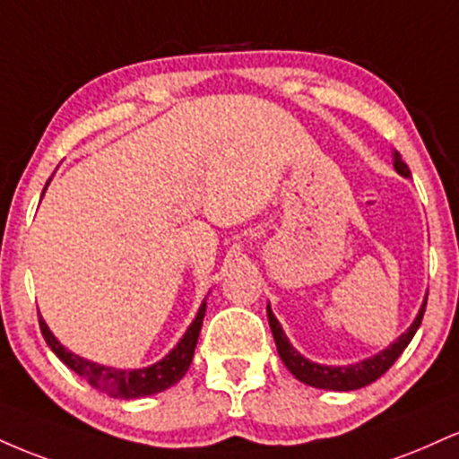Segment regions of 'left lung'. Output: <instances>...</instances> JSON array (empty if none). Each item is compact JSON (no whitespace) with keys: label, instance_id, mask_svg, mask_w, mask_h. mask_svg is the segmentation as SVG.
<instances>
[{"label":"left lung","instance_id":"8db88e82","mask_svg":"<svg viewBox=\"0 0 459 459\" xmlns=\"http://www.w3.org/2000/svg\"><path fill=\"white\" fill-rule=\"evenodd\" d=\"M393 160H394V170H397L402 177H410L408 166H405L402 155H399L397 151H394ZM425 307H428V296H425L423 307H420L419 315H416V319L412 321V325H410L408 332H403L393 345H388L386 350L380 351V354L347 367L317 365V362H310L308 358L299 354L296 347L289 343L287 334L282 332L281 324H278V319L273 317L270 304H267V319H270V328H272L273 341H276V350L282 358L284 367H287L299 382L308 384V386H315V388H324V391H356V388L367 386V384L376 382L377 377H382L384 373L394 365V360L403 354V350L408 347L410 341H412L416 330H419L420 321H423Z\"/></svg>","mask_w":459,"mask_h":459}]
</instances>
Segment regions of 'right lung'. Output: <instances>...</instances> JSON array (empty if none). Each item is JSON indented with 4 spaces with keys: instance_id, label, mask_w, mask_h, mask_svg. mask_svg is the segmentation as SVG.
Segmentation results:
<instances>
[{
    "instance_id": "obj_1",
    "label": "right lung",
    "mask_w": 459,
    "mask_h": 459,
    "mask_svg": "<svg viewBox=\"0 0 459 459\" xmlns=\"http://www.w3.org/2000/svg\"><path fill=\"white\" fill-rule=\"evenodd\" d=\"M49 183V181H47ZM45 194V192H43ZM204 310H207V299L200 304L196 319L192 321L183 339L178 341L175 350L170 351L166 358H161L155 365L144 367V368H112L97 365V362L86 360V358L73 354L65 345H60V341L51 334V330L47 328L45 319L39 313V324L40 332H43L47 345L51 347V351L60 358L65 365L75 371L79 377H83L91 386L97 391L108 393L109 397H120V399H138L146 397V394H155L170 388L172 384H177L183 376L187 373L189 365H192L194 350H196L200 328H203Z\"/></svg>"
}]
</instances>
